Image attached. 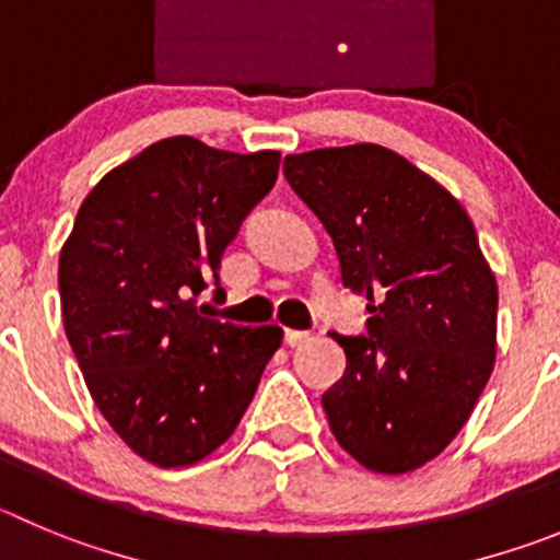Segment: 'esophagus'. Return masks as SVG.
<instances>
[{
    "mask_svg": "<svg viewBox=\"0 0 560 560\" xmlns=\"http://www.w3.org/2000/svg\"><path fill=\"white\" fill-rule=\"evenodd\" d=\"M312 334L310 331H295V328H287L284 331V345H290V348H298V345L310 342Z\"/></svg>",
    "mask_w": 560,
    "mask_h": 560,
    "instance_id": "1",
    "label": "esophagus"
}]
</instances>
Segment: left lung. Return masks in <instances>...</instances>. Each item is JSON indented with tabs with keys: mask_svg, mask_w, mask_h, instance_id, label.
<instances>
[{
	"mask_svg": "<svg viewBox=\"0 0 560 560\" xmlns=\"http://www.w3.org/2000/svg\"><path fill=\"white\" fill-rule=\"evenodd\" d=\"M284 176L331 237L339 281L368 295L364 334H337L345 373L323 409L373 472L436 458L472 415L498 351V281L462 203L375 143L284 156Z\"/></svg>",
	"mask_w": 560,
	"mask_h": 560,
	"instance_id": "left-lung-1",
	"label": "left lung"
}]
</instances>
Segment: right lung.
<instances>
[{
    "instance_id": "obj_1",
    "label": "right lung",
    "mask_w": 560,
    "mask_h": 560,
    "mask_svg": "<svg viewBox=\"0 0 560 560\" xmlns=\"http://www.w3.org/2000/svg\"><path fill=\"white\" fill-rule=\"evenodd\" d=\"M279 151L160 140L109 171L60 250L66 337L113 431L156 467L221 447L281 345L279 326L207 317L196 298L250 209L279 176Z\"/></svg>"
}]
</instances>
